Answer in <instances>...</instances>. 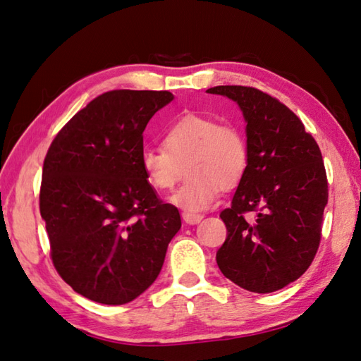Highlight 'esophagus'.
Listing matches in <instances>:
<instances>
[{
    "mask_svg": "<svg viewBox=\"0 0 361 361\" xmlns=\"http://www.w3.org/2000/svg\"><path fill=\"white\" fill-rule=\"evenodd\" d=\"M203 219L202 214H195V213H183V221L189 225H197Z\"/></svg>",
    "mask_w": 361,
    "mask_h": 361,
    "instance_id": "34e87169",
    "label": "esophagus"
}]
</instances>
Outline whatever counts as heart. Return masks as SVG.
<instances>
[{"label": "heart", "instance_id": "b5f03b06", "mask_svg": "<svg viewBox=\"0 0 361 361\" xmlns=\"http://www.w3.org/2000/svg\"><path fill=\"white\" fill-rule=\"evenodd\" d=\"M188 171V180L172 202L189 213L207 209L222 189L238 186L249 169V145L235 125L189 112L162 133V147H147L140 167L148 185L171 190Z\"/></svg>", "mask_w": 361, "mask_h": 361}]
</instances>
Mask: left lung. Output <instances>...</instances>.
<instances>
[{
	"label": "left lung",
	"mask_w": 361,
	"mask_h": 361,
	"mask_svg": "<svg viewBox=\"0 0 361 361\" xmlns=\"http://www.w3.org/2000/svg\"><path fill=\"white\" fill-rule=\"evenodd\" d=\"M241 108L249 169L221 219L227 239L219 269L252 293H272L298 280L319 249L327 173L319 145L277 98L247 86H216ZM252 212L250 219L246 214Z\"/></svg>",
	"instance_id": "left-lung-1"
}]
</instances>
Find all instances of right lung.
Returning a JSON list of instances; mask_svg holds the SVG:
<instances>
[{
	"label": "right lung",
	"mask_w": 361,
	"mask_h": 361,
	"mask_svg": "<svg viewBox=\"0 0 361 361\" xmlns=\"http://www.w3.org/2000/svg\"><path fill=\"white\" fill-rule=\"evenodd\" d=\"M169 90H109L62 126L49 145L39 195L53 266L73 291L106 305L142 294L181 227L140 167L144 130Z\"/></svg>",
	"instance_id": "right-lung-1"
}]
</instances>
